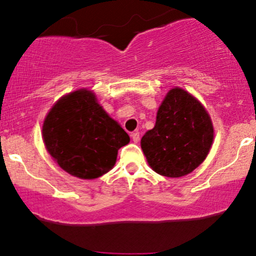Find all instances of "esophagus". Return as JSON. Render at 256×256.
Listing matches in <instances>:
<instances>
[{
    "instance_id": "esophagus-1",
    "label": "esophagus",
    "mask_w": 256,
    "mask_h": 256,
    "mask_svg": "<svg viewBox=\"0 0 256 256\" xmlns=\"http://www.w3.org/2000/svg\"><path fill=\"white\" fill-rule=\"evenodd\" d=\"M131 137H132V140H134V143L140 142V134H138V132H134V134H131Z\"/></svg>"
}]
</instances>
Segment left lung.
Listing matches in <instances>:
<instances>
[{
    "mask_svg": "<svg viewBox=\"0 0 256 256\" xmlns=\"http://www.w3.org/2000/svg\"><path fill=\"white\" fill-rule=\"evenodd\" d=\"M213 138V122L204 104L186 90L173 88L158 107L155 126L140 140V146L152 171L178 178L204 162Z\"/></svg>",
    "mask_w": 256,
    "mask_h": 256,
    "instance_id": "1",
    "label": "left lung"
}]
</instances>
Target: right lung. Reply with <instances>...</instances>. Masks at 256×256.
Here are the masks:
<instances>
[{"instance_id": "add662e5", "label": "right lung", "mask_w": 256, "mask_h": 256, "mask_svg": "<svg viewBox=\"0 0 256 256\" xmlns=\"http://www.w3.org/2000/svg\"><path fill=\"white\" fill-rule=\"evenodd\" d=\"M42 136L55 162L80 179H95L110 172L119 149L130 142L124 128L88 89L58 100L44 119Z\"/></svg>"}]
</instances>
